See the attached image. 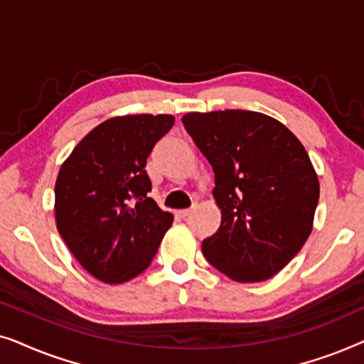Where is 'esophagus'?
Wrapping results in <instances>:
<instances>
[{"label":"esophagus","instance_id":"esophagus-1","mask_svg":"<svg viewBox=\"0 0 364 364\" xmlns=\"http://www.w3.org/2000/svg\"><path fill=\"white\" fill-rule=\"evenodd\" d=\"M192 212H193V208H186V210L178 212V215H181L182 218H187L188 215H192Z\"/></svg>","mask_w":364,"mask_h":364}]
</instances>
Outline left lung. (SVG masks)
Returning <instances> with one entry per match:
<instances>
[{
  "label": "left lung",
  "mask_w": 364,
  "mask_h": 364,
  "mask_svg": "<svg viewBox=\"0 0 364 364\" xmlns=\"http://www.w3.org/2000/svg\"><path fill=\"white\" fill-rule=\"evenodd\" d=\"M183 127L210 162L218 230L203 257L235 282L277 275L305 245L320 198L310 157L282 122L262 112H188Z\"/></svg>",
  "instance_id": "1"
}]
</instances>
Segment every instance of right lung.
<instances>
[{
	"instance_id": "1",
	"label": "right lung",
	"mask_w": 364,
	"mask_h": 364,
	"mask_svg": "<svg viewBox=\"0 0 364 364\" xmlns=\"http://www.w3.org/2000/svg\"><path fill=\"white\" fill-rule=\"evenodd\" d=\"M168 114L112 117L94 127L59 168L56 225L76 260L104 283L151 265L173 215L149 197V154L173 126Z\"/></svg>"
}]
</instances>
